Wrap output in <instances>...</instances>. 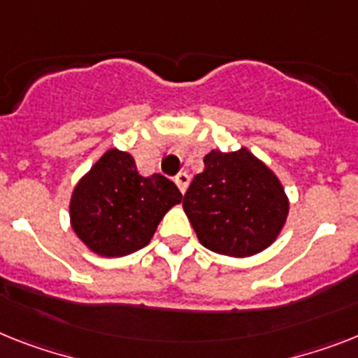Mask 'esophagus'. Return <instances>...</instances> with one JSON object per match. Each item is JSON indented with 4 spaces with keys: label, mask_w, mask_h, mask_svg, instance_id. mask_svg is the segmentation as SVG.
Here are the masks:
<instances>
[{
    "label": "esophagus",
    "mask_w": 358,
    "mask_h": 358,
    "mask_svg": "<svg viewBox=\"0 0 358 358\" xmlns=\"http://www.w3.org/2000/svg\"><path fill=\"white\" fill-rule=\"evenodd\" d=\"M174 182H176V185H178L180 191H182V193H185V191H187V185H189V174L178 173L176 176H174Z\"/></svg>",
    "instance_id": "esophagus-1"
}]
</instances>
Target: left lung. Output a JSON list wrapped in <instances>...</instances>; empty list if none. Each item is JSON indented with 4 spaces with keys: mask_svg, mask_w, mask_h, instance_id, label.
I'll return each instance as SVG.
<instances>
[{
    "mask_svg": "<svg viewBox=\"0 0 358 358\" xmlns=\"http://www.w3.org/2000/svg\"><path fill=\"white\" fill-rule=\"evenodd\" d=\"M203 165L184 196V211L200 244L233 258L269 248L289 213L278 176L245 147L235 152L213 149Z\"/></svg>",
    "mask_w": 358,
    "mask_h": 358,
    "instance_id": "left-lung-1",
    "label": "left lung"
}]
</instances>
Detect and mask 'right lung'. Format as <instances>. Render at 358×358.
Masks as SVG:
<instances>
[{"label": "right lung", "instance_id": "right-lung-1", "mask_svg": "<svg viewBox=\"0 0 358 358\" xmlns=\"http://www.w3.org/2000/svg\"><path fill=\"white\" fill-rule=\"evenodd\" d=\"M178 187L162 174L142 176L133 155L109 149L83 174L71 194V227L92 253L114 258L151 242Z\"/></svg>", "mask_w": 358, "mask_h": 358}]
</instances>
